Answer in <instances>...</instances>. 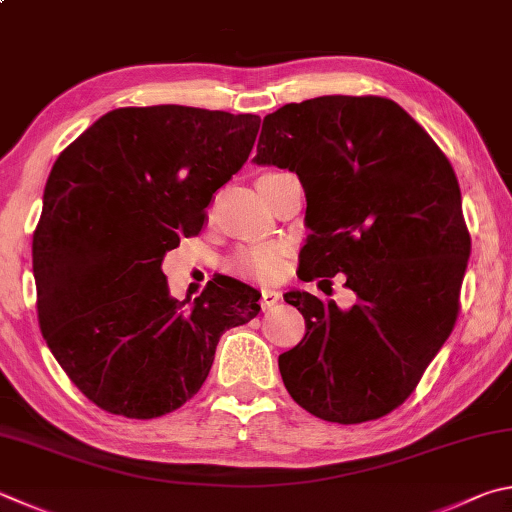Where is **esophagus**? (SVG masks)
<instances>
[{
    "instance_id": "1",
    "label": "esophagus",
    "mask_w": 512,
    "mask_h": 512,
    "mask_svg": "<svg viewBox=\"0 0 512 512\" xmlns=\"http://www.w3.org/2000/svg\"><path fill=\"white\" fill-rule=\"evenodd\" d=\"M259 302H262V309H264V311H266V309H273V306H275L277 302H280V293L271 291V288H264V291H262V300H259Z\"/></svg>"
}]
</instances>
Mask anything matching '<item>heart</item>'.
Here are the masks:
<instances>
[{
    "instance_id": "1",
    "label": "heart",
    "mask_w": 512,
    "mask_h": 512,
    "mask_svg": "<svg viewBox=\"0 0 512 512\" xmlns=\"http://www.w3.org/2000/svg\"><path fill=\"white\" fill-rule=\"evenodd\" d=\"M277 172H268L262 176H271ZM259 176V179H262ZM286 262V248L282 244H259L244 248L241 253L232 259L230 268L241 277H250V280L259 282H275L277 277L284 273Z\"/></svg>"
}]
</instances>
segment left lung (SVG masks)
Segmentation results:
<instances>
[{
	"instance_id": "obj_1",
	"label": "left lung",
	"mask_w": 512,
	"mask_h": 512,
	"mask_svg": "<svg viewBox=\"0 0 512 512\" xmlns=\"http://www.w3.org/2000/svg\"><path fill=\"white\" fill-rule=\"evenodd\" d=\"M257 165L300 176L306 226L297 277L345 273L342 311L306 291L300 345L280 356L293 401L322 421H374L405 403L450 338L470 257L461 190L430 134L380 96H320L264 118Z\"/></svg>"
}]
</instances>
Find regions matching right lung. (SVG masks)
I'll return each mask as SVG.
<instances>
[{
    "instance_id": "add662e5",
    "label": "right lung",
    "mask_w": 512,
    "mask_h": 512,
    "mask_svg": "<svg viewBox=\"0 0 512 512\" xmlns=\"http://www.w3.org/2000/svg\"><path fill=\"white\" fill-rule=\"evenodd\" d=\"M262 118L183 105L120 107L53 163L33 232L42 336L100 410L156 418L206 383L221 333L262 306L221 275L174 300L163 257L199 235L221 185L246 163Z\"/></svg>"
}]
</instances>
